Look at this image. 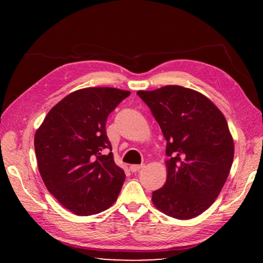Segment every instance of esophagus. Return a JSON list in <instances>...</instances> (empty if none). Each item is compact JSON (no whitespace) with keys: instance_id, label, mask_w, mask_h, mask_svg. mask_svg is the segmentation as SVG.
<instances>
[{"instance_id":"34e87169","label":"esophagus","mask_w":263,"mask_h":263,"mask_svg":"<svg viewBox=\"0 0 263 263\" xmlns=\"http://www.w3.org/2000/svg\"><path fill=\"white\" fill-rule=\"evenodd\" d=\"M142 168H144V164H131L130 171L133 172V173H136L138 171H140V169H142Z\"/></svg>"}]
</instances>
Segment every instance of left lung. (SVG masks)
<instances>
[{
  "instance_id": "1",
  "label": "left lung",
  "mask_w": 263,
  "mask_h": 263,
  "mask_svg": "<svg viewBox=\"0 0 263 263\" xmlns=\"http://www.w3.org/2000/svg\"><path fill=\"white\" fill-rule=\"evenodd\" d=\"M167 140V181L153 191L160 211L191 219L215 202L231 171L233 139L219 109L205 96L180 86L137 92Z\"/></svg>"
}]
</instances>
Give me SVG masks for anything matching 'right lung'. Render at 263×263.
I'll use <instances>...</instances> for the list:
<instances>
[{
    "label": "right lung",
    "mask_w": 263,
    "mask_h": 263,
    "mask_svg": "<svg viewBox=\"0 0 263 263\" xmlns=\"http://www.w3.org/2000/svg\"><path fill=\"white\" fill-rule=\"evenodd\" d=\"M127 96L109 87L80 89L53 106L35 132L44 183L75 215H96L118 197L125 174L114 161L105 123Z\"/></svg>",
    "instance_id": "add662e5"
}]
</instances>
